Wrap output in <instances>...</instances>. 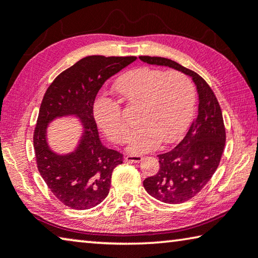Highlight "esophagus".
I'll use <instances>...</instances> for the list:
<instances>
[{
    "label": "esophagus",
    "mask_w": 258,
    "mask_h": 258,
    "mask_svg": "<svg viewBox=\"0 0 258 258\" xmlns=\"http://www.w3.org/2000/svg\"><path fill=\"white\" fill-rule=\"evenodd\" d=\"M142 159L141 155H134V154H128L125 156V161L127 162H133V163H138Z\"/></svg>",
    "instance_id": "esophagus-1"
}]
</instances>
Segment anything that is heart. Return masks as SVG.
I'll use <instances>...</instances> for the list:
<instances>
[{"label":"heart","mask_w":258,"mask_h":258,"mask_svg":"<svg viewBox=\"0 0 258 258\" xmlns=\"http://www.w3.org/2000/svg\"><path fill=\"white\" fill-rule=\"evenodd\" d=\"M113 88L128 107H139V127L130 136V151L153 150L159 144L175 142L185 133L193 113L195 92L189 78L181 72L133 69L118 78ZM94 114L110 140L118 145L126 141L128 127L117 102L99 99Z\"/></svg>","instance_id":"1"}]
</instances>
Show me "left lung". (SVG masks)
I'll return each instance as SVG.
<instances>
[{
  "label": "left lung",
  "mask_w": 258,
  "mask_h": 258,
  "mask_svg": "<svg viewBox=\"0 0 258 258\" xmlns=\"http://www.w3.org/2000/svg\"><path fill=\"white\" fill-rule=\"evenodd\" d=\"M139 58L190 76L198 88V117L180 144L158 155V172L144 180L145 189L158 201L183 203L207 185L219 165L226 141L222 109L214 91L196 72L164 57L140 56Z\"/></svg>",
  "instance_id": "left-lung-1"
}]
</instances>
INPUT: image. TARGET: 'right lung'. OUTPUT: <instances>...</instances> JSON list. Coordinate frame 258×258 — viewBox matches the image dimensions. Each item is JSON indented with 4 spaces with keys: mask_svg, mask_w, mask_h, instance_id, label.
Wrapping results in <instances>:
<instances>
[{
    "mask_svg": "<svg viewBox=\"0 0 258 258\" xmlns=\"http://www.w3.org/2000/svg\"><path fill=\"white\" fill-rule=\"evenodd\" d=\"M136 59V56L85 57L55 78L41 102L33 136L36 165L51 193L71 209L86 210L103 201L112 171L122 163V154L101 144L93 105L105 81ZM68 114L79 116L85 131L73 153L57 155L46 144V126L56 116Z\"/></svg>",
    "mask_w": 258,
    "mask_h": 258,
    "instance_id": "right-lung-1",
    "label": "right lung"
}]
</instances>
